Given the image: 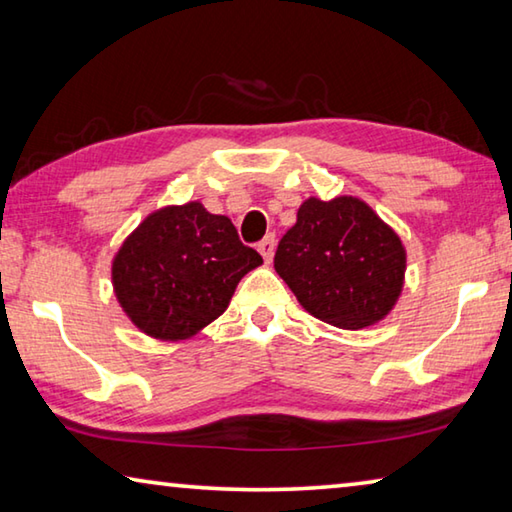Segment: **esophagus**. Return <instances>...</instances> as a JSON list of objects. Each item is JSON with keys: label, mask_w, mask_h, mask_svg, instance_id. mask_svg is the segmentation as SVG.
I'll return each instance as SVG.
<instances>
[{"label": "esophagus", "mask_w": 512, "mask_h": 512, "mask_svg": "<svg viewBox=\"0 0 512 512\" xmlns=\"http://www.w3.org/2000/svg\"><path fill=\"white\" fill-rule=\"evenodd\" d=\"M257 250H259V255L264 257V262L271 264L273 262V253H275V235H268V237H264L262 241H259Z\"/></svg>", "instance_id": "obj_1"}]
</instances>
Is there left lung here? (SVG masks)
Wrapping results in <instances>:
<instances>
[{
	"mask_svg": "<svg viewBox=\"0 0 512 512\" xmlns=\"http://www.w3.org/2000/svg\"><path fill=\"white\" fill-rule=\"evenodd\" d=\"M275 271L311 316L361 329L384 320L400 300L406 248L361 198L309 196L277 246Z\"/></svg>",
	"mask_w": 512,
	"mask_h": 512,
	"instance_id": "8db88e82",
	"label": "left lung"
}]
</instances>
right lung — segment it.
I'll use <instances>...</instances> for the list:
<instances>
[{"mask_svg": "<svg viewBox=\"0 0 512 512\" xmlns=\"http://www.w3.org/2000/svg\"><path fill=\"white\" fill-rule=\"evenodd\" d=\"M262 255L203 203L151 212L112 257V289L128 320L151 339H192L228 309L241 277Z\"/></svg>", "mask_w": 512, "mask_h": 512, "instance_id": "1", "label": "right lung"}]
</instances>
